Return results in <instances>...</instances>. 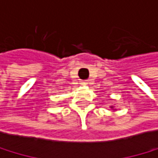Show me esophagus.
<instances>
[{
  "instance_id": "esophagus-1",
  "label": "esophagus",
  "mask_w": 158,
  "mask_h": 158,
  "mask_svg": "<svg viewBox=\"0 0 158 158\" xmlns=\"http://www.w3.org/2000/svg\"><path fill=\"white\" fill-rule=\"evenodd\" d=\"M81 84L82 85H87L88 84V80H82L81 81Z\"/></svg>"
}]
</instances>
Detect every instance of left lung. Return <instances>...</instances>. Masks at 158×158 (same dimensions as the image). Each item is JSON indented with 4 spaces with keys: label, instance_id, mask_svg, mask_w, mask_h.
Listing matches in <instances>:
<instances>
[{
    "label": "left lung",
    "instance_id": "1",
    "mask_svg": "<svg viewBox=\"0 0 158 158\" xmlns=\"http://www.w3.org/2000/svg\"><path fill=\"white\" fill-rule=\"evenodd\" d=\"M111 108H113V106H111Z\"/></svg>",
    "mask_w": 158,
    "mask_h": 158
}]
</instances>
